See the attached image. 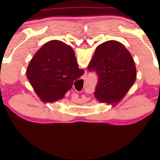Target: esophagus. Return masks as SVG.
<instances>
[{"instance_id":"obj_1","label":"esophagus","mask_w":160,"mask_h":160,"mask_svg":"<svg viewBox=\"0 0 160 160\" xmlns=\"http://www.w3.org/2000/svg\"><path fill=\"white\" fill-rule=\"evenodd\" d=\"M86 88H87V82H86V80H84L83 81V89L86 90Z\"/></svg>"}]
</instances>
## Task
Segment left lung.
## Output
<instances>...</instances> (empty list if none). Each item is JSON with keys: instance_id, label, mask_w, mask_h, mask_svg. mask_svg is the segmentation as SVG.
Wrapping results in <instances>:
<instances>
[{"instance_id": "1", "label": "left lung", "mask_w": 160, "mask_h": 160, "mask_svg": "<svg viewBox=\"0 0 160 160\" xmlns=\"http://www.w3.org/2000/svg\"><path fill=\"white\" fill-rule=\"evenodd\" d=\"M98 81L95 97L101 102L113 100L118 104L135 83V78L117 57L106 56L95 60L94 65ZM120 97L119 101L114 99Z\"/></svg>"}]
</instances>
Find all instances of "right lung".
Segmentation results:
<instances>
[{"label":"right lung","mask_w":160,"mask_h":160,"mask_svg":"<svg viewBox=\"0 0 160 160\" xmlns=\"http://www.w3.org/2000/svg\"><path fill=\"white\" fill-rule=\"evenodd\" d=\"M29 82L36 90L56 101L63 98L66 93L74 95L82 89L83 82L75 80L73 74L61 60L43 59L33 71Z\"/></svg>","instance_id":"right-lung-1"}]
</instances>
